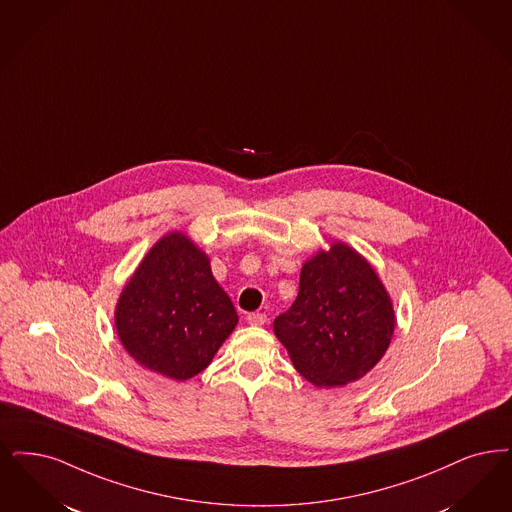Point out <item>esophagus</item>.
Segmentation results:
<instances>
[{"label":"esophagus","instance_id":"34e87169","mask_svg":"<svg viewBox=\"0 0 512 512\" xmlns=\"http://www.w3.org/2000/svg\"><path fill=\"white\" fill-rule=\"evenodd\" d=\"M266 322V314L263 312H251L247 314V324L249 326H263Z\"/></svg>","mask_w":512,"mask_h":512}]
</instances>
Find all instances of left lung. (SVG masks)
<instances>
[{"mask_svg":"<svg viewBox=\"0 0 512 512\" xmlns=\"http://www.w3.org/2000/svg\"><path fill=\"white\" fill-rule=\"evenodd\" d=\"M396 326L389 291L368 259L345 242L301 268L299 295L274 320L295 369L316 387H345L385 356Z\"/></svg>","mask_w":512,"mask_h":512,"instance_id":"8db88e82","label":"left lung"}]
</instances>
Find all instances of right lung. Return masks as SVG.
Returning a JSON list of instances; mask_svg holds the SVG:
<instances>
[{
  "instance_id": "obj_1",
  "label": "right lung",
  "mask_w": 512,
  "mask_h": 512,
  "mask_svg": "<svg viewBox=\"0 0 512 512\" xmlns=\"http://www.w3.org/2000/svg\"><path fill=\"white\" fill-rule=\"evenodd\" d=\"M114 324L143 368L186 381L207 368L238 324L207 253L184 232L162 236L123 286Z\"/></svg>"
}]
</instances>
